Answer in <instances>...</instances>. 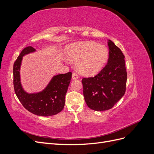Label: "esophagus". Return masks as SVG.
Masks as SVG:
<instances>
[{
    "label": "esophagus",
    "mask_w": 154,
    "mask_h": 154,
    "mask_svg": "<svg viewBox=\"0 0 154 154\" xmlns=\"http://www.w3.org/2000/svg\"><path fill=\"white\" fill-rule=\"evenodd\" d=\"M72 78L73 80H76V79L78 78V75L76 72H73L72 74Z\"/></svg>",
    "instance_id": "esophagus-1"
}]
</instances>
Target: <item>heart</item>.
<instances>
[{
  "label": "heart",
  "instance_id": "obj_1",
  "mask_svg": "<svg viewBox=\"0 0 154 154\" xmlns=\"http://www.w3.org/2000/svg\"><path fill=\"white\" fill-rule=\"evenodd\" d=\"M67 57L72 61L77 62L76 68L81 74L92 76L105 66L109 58V51L94 42H85L70 46Z\"/></svg>",
  "mask_w": 154,
  "mask_h": 154
}]
</instances>
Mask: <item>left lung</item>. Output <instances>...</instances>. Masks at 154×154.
I'll use <instances>...</instances> for the list:
<instances>
[{
  "label": "left lung",
  "mask_w": 154,
  "mask_h": 154,
  "mask_svg": "<svg viewBox=\"0 0 154 154\" xmlns=\"http://www.w3.org/2000/svg\"><path fill=\"white\" fill-rule=\"evenodd\" d=\"M107 64L94 77L83 78V96L87 106L96 111L112 108L124 96L127 73L125 56L112 41L109 40Z\"/></svg>",
  "instance_id": "1"
}]
</instances>
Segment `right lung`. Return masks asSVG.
<instances>
[{"label": "right lung", "mask_w": 154, "mask_h": 154, "mask_svg": "<svg viewBox=\"0 0 154 154\" xmlns=\"http://www.w3.org/2000/svg\"><path fill=\"white\" fill-rule=\"evenodd\" d=\"M31 47L22 51L13 65V85L15 94L24 108L30 112L40 116H51L61 112L65 105V97L71 82L72 72L53 76L44 90L38 93L28 94L21 85L20 68L22 57L34 52Z\"/></svg>", "instance_id": "right-lung-1"}]
</instances>
